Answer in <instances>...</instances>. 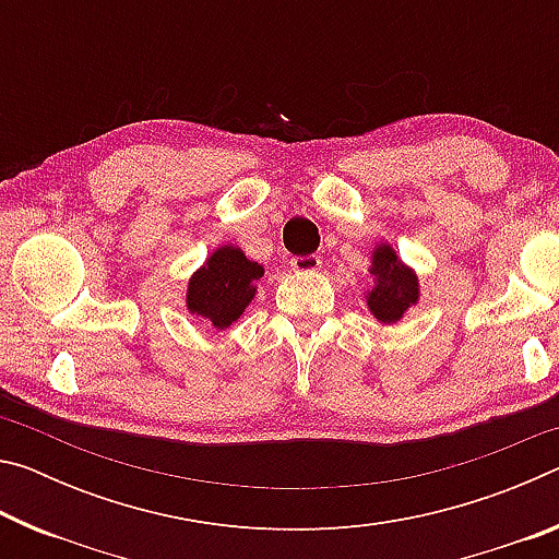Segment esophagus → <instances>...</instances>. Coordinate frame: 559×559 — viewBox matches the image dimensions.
Returning <instances> with one entry per match:
<instances>
[{"label": "esophagus", "instance_id": "esophagus-1", "mask_svg": "<svg viewBox=\"0 0 559 559\" xmlns=\"http://www.w3.org/2000/svg\"><path fill=\"white\" fill-rule=\"evenodd\" d=\"M290 266L296 273H316L323 266V259L316 257V253H310V257H293Z\"/></svg>", "mask_w": 559, "mask_h": 559}]
</instances>
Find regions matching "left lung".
<instances>
[{"instance_id":"obj_1","label":"left lung","mask_w":559,"mask_h":559,"mask_svg":"<svg viewBox=\"0 0 559 559\" xmlns=\"http://www.w3.org/2000/svg\"><path fill=\"white\" fill-rule=\"evenodd\" d=\"M370 273L374 276V286L367 290V308L377 323L392 325L419 300V278L402 263L390 243H380L372 251Z\"/></svg>"}]
</instances>
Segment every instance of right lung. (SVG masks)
Masks as SVG:
<instances>
[{"instance_id": "add662e5", "label": "right lung", "mask_w": 559, "mask_h": 559, "mask_svg": "<svg viewBox=\"0 0 559 559\" xmlns=\"http://www.w3.org/2000/svg\"><path fill=\"white\" fill-rule=\"evenodd\" d=\"M261 276V263L246 259L239 246L224 243L189 278L187 310L210 320L216 330H226L251 306Z\"/></svg>"}]
</instances>
